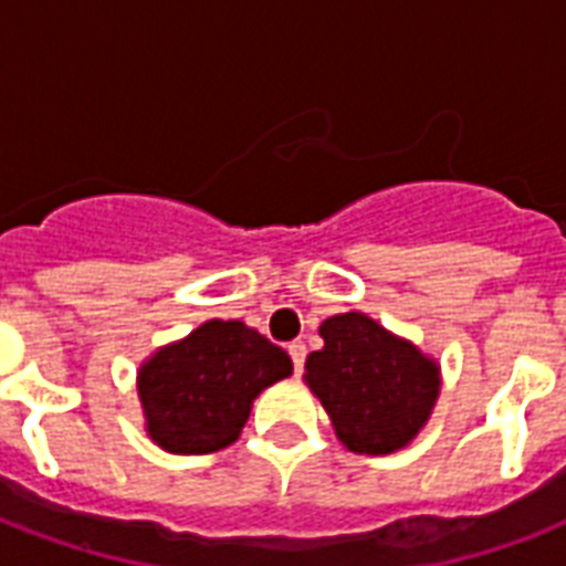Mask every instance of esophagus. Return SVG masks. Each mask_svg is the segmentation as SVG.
Here are the masks:
<instances>
[{"mask_svg": "<svg viewBox=\"0 0 566 566\" xmlns=\"http://www.w3.org/2000/svg\"><path fill=\"white\" fill-rule=\"evenodd\" d=\"M287 355H291L293 370L302 373V364H305V344H302V340H293V344H287Z\"/></svg>", "mask_w": 566, "mask_h": 566, "instance_id": "obj_1", "label": "esophagus"}]
</instances>
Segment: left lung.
Here are the masks:
<instances>
[{"instance_id": "8db88e82", "label": "left lung", "mask_w": 566, "mask_h": 566, "mask_svg": "<svg viewBox=\"0 0 566 566\" xmlns=\"http://www.w3.org/2000/svg\"><path fill=\"white\" fill-rule=\"evenodd\" d=\"M323 349L305 361V385L326 408L337 440L358 455L411 443L440 396V364L361 311L323 319Z\"/></svg>"}]
</instances>
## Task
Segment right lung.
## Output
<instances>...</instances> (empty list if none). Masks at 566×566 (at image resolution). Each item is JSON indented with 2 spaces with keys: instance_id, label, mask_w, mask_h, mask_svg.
<instances>
[{
  "instance_id": "right-lung-1",
  "label": "right lung",
  "mask_w": 566,
  "mask_h": 566,
  "mask_svg": "<svg viewBox=\"0 0 566 566\" xmlns=\"http://www.w3.org/2000/svg\"><path fill=\"white\" fill-rule=\"evenodd\" d=\"M291 373V355L255 328L208 319L140 364L146 434L172 455L217 452L240 438L258 394Z\"/></svg>"
}]
</instances>
